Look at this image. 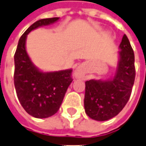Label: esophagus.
<instances>
[{
	"instance_id": "esophagus-1",
	"label": "esophagus",
	"mask_w": 146,
	"mask_h": 146,
	"mask_svg": "<svg viewBox=\"0 0 146 146\" xmlns=\"http://www.w3.org/2000/svg\"><path fill=\"white\" fill-rule=\"evenodd\" d=\"M75 78H81L83 76V68L81 67H78L75 69V73H74Z\"/></svg>"
}]
</instances>
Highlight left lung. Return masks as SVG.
Returning <instances> with one entry per match:
<instances>
[{"instance_id": "left-lung-1", "label": "left lung", "mask_w": 146, "mask_h": 146, "mask_svg": "<svg viewBox=\"0 0 146 146\" xmlns=\"http://www.w3.org/2000/svg\"><path fill=\"white\" fill-rule=\"evenodd\" d=\"M119 49L117 70L113 78L90 79L85 83V112L96 121H106L115 117L124 108L131 94L135 79L134 54L125 35Z\"/></svg>"}]
</instances>
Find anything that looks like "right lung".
<instances>
[{
	"label": "right lung",
	"instance_id": "obj_1",
	"mask_svg": "<svg viewBox=\"0 0 146 146\" xmlns=\"http://www.w3.org/2000/svg\"><path fill=\"white\" fill-rule=\"evenodd\" d=\"M60 17L37 21L21 36L14 55V85L17 98L27 113L37 118L51 117L59 110L72 82V69L44 72L32 62L26 51L27 36L33 30L52 25Z\"/></svg>",
	"mask_w": 146,
	"mask_h": 146
}]
</instances>
